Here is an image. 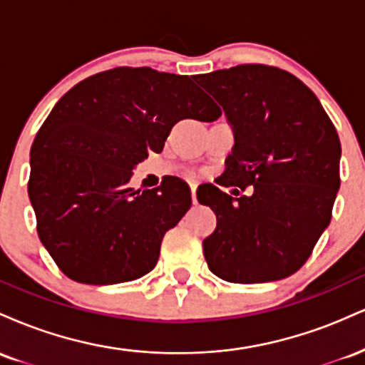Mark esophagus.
Masks as SVG:
<instances>
[{
	"label": "esophagus",
	"mask_w": 365,
	"mask_h": 365,
	"mask_svg": "<svg viewBox=\"0 0 365 365\" xmlns=\"http://www.w3.org/2000/svg\"><path fill=\"white\" fill-rule=\"evenodd\" d=\"M190 192H192V202H197V194H195V192H197V185H195V183H192V185H190Z\"/></svg>",
	"instance_id": "esophagus-1"
}]
</instances>
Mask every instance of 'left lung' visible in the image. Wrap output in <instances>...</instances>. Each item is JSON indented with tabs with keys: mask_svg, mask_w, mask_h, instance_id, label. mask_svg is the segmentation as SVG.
I'll use <instances>...</instances> for the list:
<instances>
[{
	"mask_svg": "<svg viewBox=\"0 0 365 365\" xmlns=\"http://www.w3.org/2000/svg\"><path fill=\"white\" fill-rule=\"evenodd\" d=\"M199 78L235 135L221 185L254 187L240 197L215 185L197 190L217 221L202 242L207 267L232 283L287 278L331 221L341 158L334 125L316 94L284 70L240 65Z\"/></svg>",
	"mask_w": 365,
	"mask_h": 365,
	"instance_id": "1",
	"label": "left lung"
}]
</instances>
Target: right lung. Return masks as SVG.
<instances>
[{"mask_svg": "<svg viewBox=\"0 0 365 365\" xmlns=\"http://www.w3.org/2000/svg\"><path fill=\"white\" fill-rule=\"evenodd\" d=\"M221 111L185 75L115 68L54 104L31 149L37 233L73 282H132L156 266L161 240L192 204L185 182L133 190L135 166L165 148L183 118Z\"/></svg>", "mask_w": 365, "mask_h": 365, "instance_id": "1", "label": "right lung"}]
</instances>
